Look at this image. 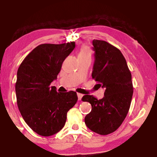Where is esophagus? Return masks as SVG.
<instances>
[{"label": "esophagus", "instance_id": "obj_1", "mask_svg": "<svg viewBox=\"0 0 157 157\" xmlns=\"http://www.w3.org/2000/svg\"><path fill=\"white\" fill-rule=\"evenodd\" d=\"M77 96H78V100H81V98H82V97H83V94H79V93H78L77 94Z\"/></svg>", "mask_w": 157, "mask_h": 157}]
</instances>
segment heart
Returning <instances> with one entry per match:
<instances>
[{"instance_id":"heart-1","label":"heart","mask_w":157,"mask_h":157,"mask_svg":"<svg viewBox=\"0 0 157 157\" xmlns=\"http://www.w3.org/2000/svg\"><path fill=\"white\" fill-rule=\"evenodd\" d=\"M91 50H90L89 47L83 46L81 48L80 52L78 53V56H86V55H91Z\"/></svg>"}]
</instances>
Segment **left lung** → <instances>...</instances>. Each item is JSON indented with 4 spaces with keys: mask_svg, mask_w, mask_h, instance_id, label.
Segmentation results:
<instances>
[{
    "mask_svg": "<svg viewBox=\"0 0 157 157\" xmlns=\"http://www.w3.org/2000/svg\"><path fill=\"white\" fill-rule=\"evenodd\" d=\"M95 51L92 78L105 89L104 96L97 99L92 95L83 96L91 105L85 124L92 132L107 135L115 132L127 115L133 96L132 74L119 49L108 42L94 39Z\"/></svg>",
    "mask_w": 157,
    "mask_h": 157,
    "instance_id": "left-lung-1",
    "label": "left lung"
}]
</instances>
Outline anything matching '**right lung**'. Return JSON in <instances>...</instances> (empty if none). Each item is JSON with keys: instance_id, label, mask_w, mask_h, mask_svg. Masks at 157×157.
<instances>
[{"instance_id": "add662e5", "label": "right lung", "mask_w": 157, "mask_h": 157, "mask_svg": "<svg viewBox=\"0 0 157 157\" xmlns=\"http://www.w3.org/2000/svg\"><path fill=\"white\" fill-rule=\"evenodd\" d=\"M75 46L74 41L40 44L29 53L18 69V109L25 123L40 136H52L61 130L67 112L78 100L76 92L58 93L55 86H50Z\"/></svg>"}]
</instances>
